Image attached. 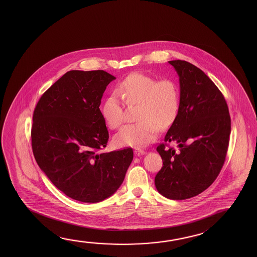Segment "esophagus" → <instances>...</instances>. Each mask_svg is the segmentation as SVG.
I'll use <instances>...</instances> for the list:
<instances>
[{
	"instance_id": "obj_1",
	"label": "esophagus",
	"mask_w": 257,
	"mask_h": 257,
	"mask_svg": "<svg viewBox=\"0 0 257 257\" xmlns=\"http://www.w3.org/2000/svg\"><path fill=\"white\" fill-rule=\"evenodd\" d=\"M145 153V152L144 151H143V150H141V149H139V148H136L135 149V154L136 156H141L143 155Z\"/></svg>"
}]
</instances>
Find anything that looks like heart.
Wrapping results in <instances>:
<instances>
[{
	"instance_id": "obj_1",
	"label": "heart",
	"mask_w": 257,
	"mask_h": 257,
	"mask_svg": "<svg viewBox=\"0 0 257 257\" xmlns=\"http://www.w3.org/2000/svg\"><path fill=\"white\" fill-rule=\"evenodd\" d=\"M118 94L128 105L138 104V122L122 126L114 142L117 146L141 147L152 143L160 130L171 126L179 111V89L172 79L157 80L142 72H134L118 85ZM105 123L117 128L123 120V106L117 94H112L102 106Z\"/></svg>"
}]
</instances>
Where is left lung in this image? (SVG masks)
<instances>
[{
    "instance_id": "1",
    "label": "left lung",
    "mask_w": 257,
    "mask_h": 257,
    "mask_svg": "<svg viewBox=\"0 0 257 257\" xmlns=\"http://www.w3.org/2000/svg\"><path fill=\"white\" fill-rule=\"evenodd\" d=\"M179 76L180 104L177 119L157 147L163 167L156 175V188L172 200L202 193L222 169L227 155L231 120L227 102L213 81L194 64L169 62ZM176 141L180 149H167Z\"/></svg>"
}]
</instances>
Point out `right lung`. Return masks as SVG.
<instances>
[{
    "mask_svg": "<svg viewBox=\"0 0 257 257\" xmlns=\"http://www.w3.org/2000/svg\"><path fill=\"white\" fill-rule=\"evenodd\" d=\"M115 77L103 70L70 71L36 105L31 145L39 168L68 197L101 202L122 185L132 148L100 152L109 138L99 105Z\"/></svg>",
    "mask_w": 257,
    "mask_h": 257,
    "instance_id": "1",
    "label": "right lung"
}]
</instances>
